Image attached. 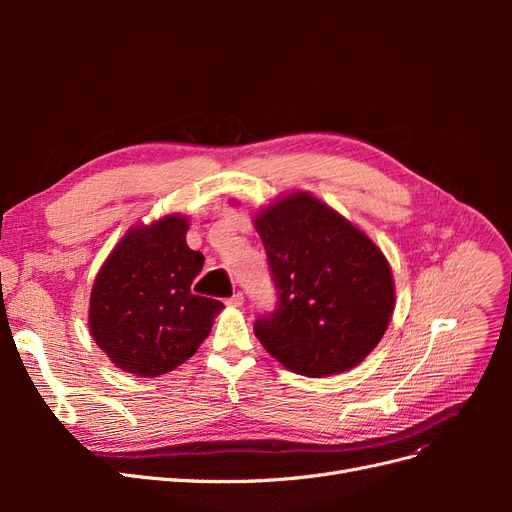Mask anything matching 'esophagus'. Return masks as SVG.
Masks as SVG:
<instances>
[{
    "mask_svg": "<svg viewBox=\"0 0 512 512\" xmlns=\"http://www.w3.org/2000/svg\"><path fill=\"white\" fill-rule=\"evenodd\" d=\"M226 305L228 307H241L243 305V292H235V294H232V297H228Z\"/></svg>",
    "mask_w": 512,
    "mask_h": 512,
    "instance_id": "esophagus-1",
    "label": "esophagus"
}]
</instances>
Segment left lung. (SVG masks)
<instances>
[{
	"mask_svg": "<svg viewBox=\"0 0 512 512\" xmlns=\"http://www.w3.org/2000/svg\"><path fill=\"white\" fill-rule=\"evenodd\" d=\"M254 224L277 290L273 312L254 322L260 344L309 378L359 365L395 307L389 262L374 241L305 192L277 200Z\"/></svg>",
	"mask_w": 512,
	"mask_h": 512,
	"instance_id": "left-lung-1",
	"label": "left lung"
}]
</instances>
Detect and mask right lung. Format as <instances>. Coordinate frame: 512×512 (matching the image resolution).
Wrapping results in <instances>:
<instances>
[{"label": "right lung", "instance_id": "add662e5", "mask_svg": "<svg viewBox=\"0 0 512 512\" xmlns=\"http://www.w3.org/2000/svg\"><path fill=\"white\" fill-rule=\"evenodd\" d=\"M179 215L136 226L102 265L89 301V329L117 367L162 376L198 350L222 301L192 292L205 256L185 243Z\"/></svg>", "mask_w": 512, "mask_h": 512}]
</instances>
